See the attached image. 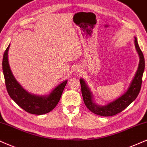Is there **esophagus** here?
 Listing matches in <instances>:
<instances>
[{"instance_id":"34e87169","label":"esophagus","mask_w":147,"mask_h":147,"mask_svg":"<svg viewBox=\"0 0 147 147\" xmlns=\"http://www.w3.org/2000/svg\"><path fill=\"white\" fill-rule=\"evenodd\" d=\"M75 72H77V73H78V74L81 73V68H79V67H76Z\"/></svg>"}]
</instances>
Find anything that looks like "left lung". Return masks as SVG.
Masks as SVG:
<instances>
[{"label":"left lung","instance_id":"obj_1","mask_svg":"<svg viewBox=\"0 0 147 147\" xmlns=\"http://www.w3.org/2000/svg\"><path fill=\"white\" fill-rule=\"evenodd\" d=\"M134 45L137 53L139 55V60H140L138 69L136 72L134 77L132 81H131L127 91L120 97L106 105H98L94 100V95L91 92L90 87L87 86L86 83L85 82L84 79L82 78L79 79L85 105L87 109L94 114L103 117L113 116L123 111L133 101H134L138 96L141 88L145 62H144V55L139 47L138 40L136 36L134 37Z\"/></svg>","mask_w":147,"mask_h":147}]
</instances>
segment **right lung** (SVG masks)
<instances>
[{
	"instance_id": "1",
	"label": "right lung",
	"mask_w": 147,
	"mask_h": 147,
	"mask_svg": "<svg viewBox=\"0 0 147 147\" xmlns=\"http://www.w3.org/2000/svg\"><path fill=\"white\" fill-rule=\"evenodd\" d=\"M5 50L3 58V70L7 90L11 98L26 112L34 115H44L53 110L60 101L67 80L56 86L47 95L38 96L27 92L18 82L10 68L8 51Z\"/></svg>"
}]
</instances>
